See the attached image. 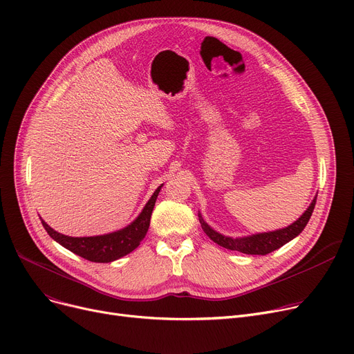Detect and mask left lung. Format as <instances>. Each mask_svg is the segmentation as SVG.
I'll use <instances>...</instances> for the list:
<instances>
[{
	"mask_svg": "<svg viewBox=\"0 0 354 354\" xmlns=\"http://www.w3.org/2000/svg\"><path fill=\"white\" fill-rule=\"evenodd\" d=\"M315 199L314 198L311 205L307 208V211L297 219L294 224H291L287 228L272 231V232H264V234H257L251 236H244V238H231V236H224L214 231L205 221L202 219L199 214V222L202 230L205 231V234L216 243L218 245L224 247L231 251H239L243 254H250V255H267L284 244H287L288 241L295 238L299 235L307 225V222L310 221V216L313 214V209L315 207Z\"/></svg>",
	"mask_w": 354,
	"mask_h": 354,
	"instance_id": "1",
	"label": "left lung"
}]
</instances>
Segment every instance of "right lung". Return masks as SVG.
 <instances>
[{
    "label": "right lung",
    "instance_id": "obj_1",
    "mask_svg": "<svg viewBox=\"0 0 354 354\" xmlns=\"http://www.w3.org/2000/svg\"><path fill=\"white\" fill-rule=\"evenodd\" d=\"M160 188L162 185L153 192L152 198L149 199L143 211L132 224L116 232L99 236L74 238L54 231L44 221H41V224L54 241H57L60 245L70 250L71 252L83 257L84 259H88L91 263H111L115 261V259H119L127 255L129 252H132L142 243V239L145 238L149 230V224H151V215Z\"/></svg>",
    "mask_w": 354,
    "mask_h": 354
}]
</instances>
